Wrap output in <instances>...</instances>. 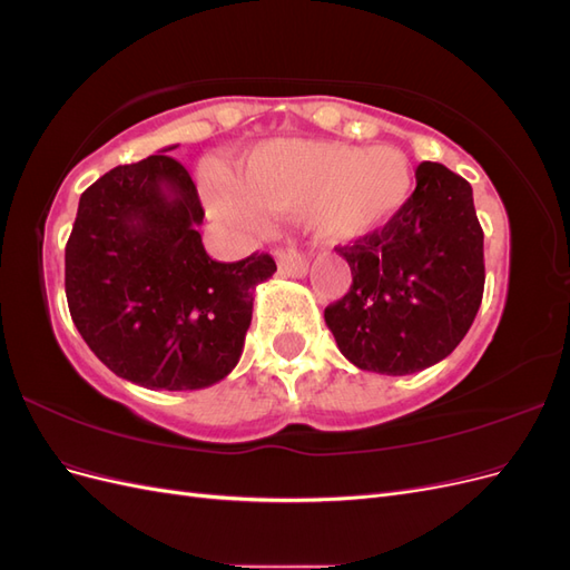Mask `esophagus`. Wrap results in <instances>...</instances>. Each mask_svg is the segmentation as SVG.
Listing matches in <instances>:
<instances>
[{"label":"esophagus","mask_w":570,"mask_h":570,"mask_svg":"<svg viewBox=\"0 0 570 570\" xmlns=\"http://www.w3.org/2000/svg\"><path fill=\"white\" fill-rule=\"evenodd\" d=\"M275 262H278V271L283 275H289V278H302V275H306V271H308L306 256L292 247L275 252Z\"/></svg>","instance_id":"34e87169"}]
</instances>
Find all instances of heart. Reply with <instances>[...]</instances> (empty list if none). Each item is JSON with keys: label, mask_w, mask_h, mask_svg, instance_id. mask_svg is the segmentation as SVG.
Listing matches in <instances>:
<instances>
[{"label": "heart", "mask_w": 570, "mask_h": 570, "mask_svg": "<svg viewBox=\"0 0 570 570\" xmlns=\"http://www.w3.org/2000/svg\"><path fill=\"white\" fill-rule=\"evenodd\" d=\"M411 195V161L392 145L281 140L256 149L233 187H214L209 206L245 230H262L264 214L304 212L318 239L342 245L387 228Z\"/></svg>", "instance_id": "1"}]
</instances>
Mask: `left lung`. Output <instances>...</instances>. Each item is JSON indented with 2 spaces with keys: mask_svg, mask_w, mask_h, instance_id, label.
<instances>
[{
  "mask_svg": "<svg viewBox=\"0 0 570 570\" xmlns=\"http://www.w3.org/2000/svg\"><path fill=\"white\" fill-rule=\"evenodd\" d=\"M340 254L352 287L323 318L356 368L416 373L469 333L485 287L482 228L471 185L446 166L423 161L404 212Z\"/></svg>",
  "mask_w": 570,
  "mask_h": 570,
  "instance_id": "obj_1",
  "label": "left lung"
}]
</instances>
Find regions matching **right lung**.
Wrapping results in <instances>:
<instances>
[{"mask_svg":"<svg viewBox=\"0 0 570 570\" xmlns=\"http://www.w3.org/2000/svg\"><path fill=\"white\" fill-rule=\"evenodd\" d=\"M161 154L116 166L80 195L66 245V299L95 356L147 390H202L243 356L268 254L220 264L183 164Z\"/></svg>","mask_w":570,"mask_h":570,"instance_id":"add662e5","label":"right lung"}]
</instances>
